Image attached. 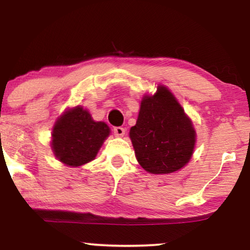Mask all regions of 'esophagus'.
Listing matches in <instances>:
<instances>
[{
  "label": "esophagus",
  "instance_id": "obj_1",
  "mask_svg": "<svg viewBox=\"0 0 250 250\" xmlns=\"http://www.w3.org/2000/svg\"><path fill=\"white\" fill-rule=\"evenodd\" d=\"M126 132V129L124 127H121V126H117V127L114 128V134L116 136H118V138H121V136H124Z\"/></svg>",
  "mask_w": 250,
  "mask_h": 250
}]
</instances>
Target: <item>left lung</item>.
I'll return each instance as SVG.
<instances>
[{
	"label": "left lung",
	"instance_id": "left-lung-1",
	"mask_svg": "<svg viewBox=\"0 0 250 250\" xmlns=\"http://www.w3.org/2000/svg\"><path fill=\"white\" fill-rule=\"evenodd\" d=\"M129 138L136 159L146 172L169 174L189 163L196 131L172 92L159 85L155 94L143 97Z\"/></svg>",
	"mask_w": 250,
	"mask_h": 250
}]
</instances>
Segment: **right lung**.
I'll use <instances>...</instances> for the list:
<instances>
[{
    "mask_svg": "<svg viewBox=\"0 0 250 250\" xmlns=\"http://www.w3.org/2000/svg\"><path fill=\"white\" fill-rule=\"evenodd\" d=\"M109 134L110 128L105 123L94 122L86 109L77 105L58 118L51 145L61 163L77 167L95 158Z\"/></svg>",
    "mask_w": 250,
    "mask_h": 250,
    "instance_id": "obj_1",
    "label": "right lung"
}]
</instances>
